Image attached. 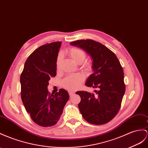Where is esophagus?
<instances>
[{"label": "esophagus", "mask_w": 148, "mask_h": 148, "mask_svg": "<svg viewBox=\"0 0 148 148\" xmlns=\"http://www.w3.org/2000/svg\"><path fill=\"white\" fill-rule=\"evenodd\" d=\"M69 94L70 96H72L74 95V92H73V91H69Z\"/></svg>", "instance_id": "esophagus-1"}]
</instances>
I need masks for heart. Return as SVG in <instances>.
Segmentation results:
<instances>
[{
    "mask_svg": "<svg viewBox=\"0 0 148 148\" xmlns=\"http://www.w3.org/2000/svg\"><path fill=\"white\" fill-rule=\"evenodd\" d=\"M71 58L73 59L75 62L77 64H82L86 58V52L79 48L73 47L68 50ZM62 60V54H59L57 59V67L59 69L60 63ZM82 69L86 71H89L91 69V64L89 62H86L82 64ZM84 80V76L82 74H77L75 75H71L66 77L62 81V86L64 88L68 90H74L77 89L81 83Z\"/></svg>",
    "mask_w": 148,
    "mask_h": 148,
    "instance_id": "1",
    "label": "heart"
}]
</instances>
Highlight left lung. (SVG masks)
<instances>
[{"instance_id":"8db88e82","label":"left lung","mask_w":148,"mask_h":148,"mask_svg":"<svg viewBox=\"0 0 148 148\" xmlns=\"http://www.w3.org/2000/svg\"><path fill=\"white\" fill-rule=\"evenodd\" d=\"M70 44L83 49L92 60L93 73L86 86L97 89L96 94L83 90L75 93L81 97L78 107L83 118L92 124L108 123L118 112L126 89L119 60L110 49L95 40H78Z\"/></svg>"}]
</instances>
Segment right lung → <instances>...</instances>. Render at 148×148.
Returning a JSON list of instances; mask_svg holds the SVG:
<instances>
[{"instance_id":"1","label":"right lung","mask_w":148,"mask_h":148,"mask_svg":"<svg viewBox=\"0 0 148 148\" xmlns=\"http://www.w3.org/2000/svg\"><path fill=\"white\" fill-rule=\"evenodd\" d=\"M60 45L59 41L38 47L26 60L21 75L22 103L34 122L42 127L56 124L69 99L65 89L54 95L47 90L49 81L56 75Z\"/></svg>"}]
</instances>
